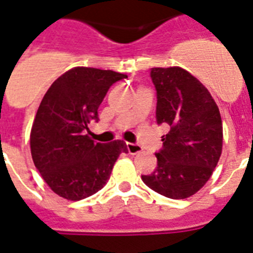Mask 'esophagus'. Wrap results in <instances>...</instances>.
Masks as SVG:
<instances>
[{
	"label": "esophagus",
	"mask_w": 253,
	"mask_h": 253,
	"mask_svg": "<svg viewBox=\"0 0 253 253\" xmlns=\"http://www.w3.org/2000/svg\"><path fill=\"white\" fill-rule=\"evenodd\" d=\"M126 147H127V149H128V152H130L131 155H136V153H139V152L141 151L140 145L135 144V143H128V141H127Z\"/></svg>",
	"instance_id": "obj_1"
}]
</instances>
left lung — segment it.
<instances>
[{
	"label": "left lung",
	"instance_id": "8db88e82",
	"mask_svg": "<svg viewBox=\"0 0 253 253\" xmlns=\"http://www.w3.org/2000/svg\"><path fill=\"white\" fill-rule=\"evenodd\" d=\"M157 94L156 121L170 131L155 155L157 168L141 179L157 194L186 199L212 175L222 152V121L208 89L180 67L151 69Z\"/></svg>",
	"mask_w": 253,
	"mask_h": 253
}]
</instances>
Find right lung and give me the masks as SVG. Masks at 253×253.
Wrapping results in <instances>:
<instances>
[{"label": "right lung", "mask_w": 253, "mask_h": 253, "mask_svg": "<svg viewBox=\"0 0 253 253\" xmlns=\"http://www.w3.org/2000/svg\"><path fill=\"white\" fill-rule=\"evenodd\" d=\"M127 78L112 70L75 67L55 80L45 93L31 130L32 160L48 186L67 200L96 194L110 178L126 143L91 140L89 125L109 88Z\"/></svg>", "instance_id": "right-lung-1"}]
</instances>
